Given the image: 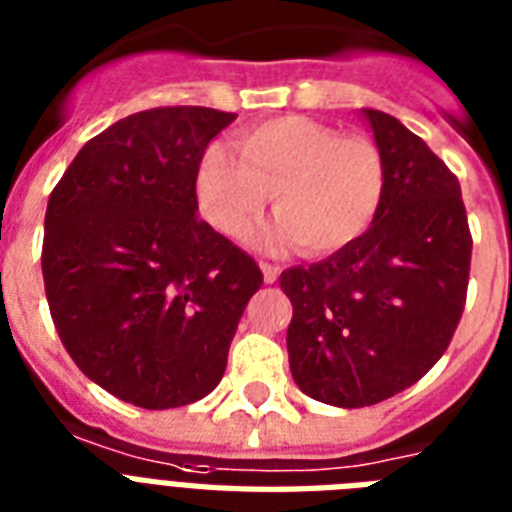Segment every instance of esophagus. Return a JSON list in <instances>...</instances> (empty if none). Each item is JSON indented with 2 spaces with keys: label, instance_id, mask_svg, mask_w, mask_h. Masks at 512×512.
Returning a JSON list of instances; mask_svg holds the SVG:
<instances>
[{
  "label": "esophagus",
  "instance_id": "esophagus-1",
  "mask_svg": "<svg viewBox=\"0 0 512 512\" xmlns=\"http://www.w3.org/2000/svg\"><path fill=\"white\" fill-rule=\"evenodd\" d=\"M260 268H263V279H265V284H273V281L279 279V273H281L279 265H273V263H260Z\"/></svg>",
  "mask_w": 512,
  "mask_h": 512
}]
</instances>
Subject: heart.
I'll list each match as a JSON object with an SVG mask.
<instances>
[{
  "instance_id": "obj_1",
  "label": "heart",
  "mask_w": 512,
  "mask_h": 512,
  "mask_svg": "<svg viewBox=\"0 0 512 512\" xmlns=\"http://www.w3.org/2000/svg\"><path fill=\"white\" fill-rule=\"evenodd\" d=\"M231 156L209 146L196 167V204L215 231L241 239L268 207L271 241H297L308 255L356 244L382 207L385 162L364 135H340L308 116H276L233 138Z\"/></svg>"
}]
</instances>
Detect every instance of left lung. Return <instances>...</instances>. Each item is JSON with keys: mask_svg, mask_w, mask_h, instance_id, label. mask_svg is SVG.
Returning a JSON list of instances; mask_svg holds the SVG:
<instances>
[{"mask_svg": "<svg viewBox=\"0 0 512 512\" xmlns=\"http://www.w3.org/2000/svg\"><path fill=\"white\" fill-rule=\"evenodd\" d=\"M364 116L385 162L372 228L279 279L292 303V377L305 396L342 409L396 396L444 356L465 311L473 252L457 175L396 116Z\"/></svg>", "mask_w": 512, "mask_h": 512, "instance_id": "obj_1", "label": "left lung"}]
</instances>
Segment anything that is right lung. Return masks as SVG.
Instances as JSON below:
<instances>
[{
    "mask_svg": "<svg viewBox=\"0 0 512 512\" xmlns=\"http://www.w3.org/2000/svg\"><path fill=\"white\" fill-rule=\"evenodd\" d=\"M236 114L164 106L84 143L52 188L42 276L68 356L143 409L199 401L223 380L252 257L199 217L196 167Z\"/></svg>",
    "mask_w": 512,
    "mask_h": 512,
    "instance_id": "obj_1",
    "label": "right lung"
}]
</instances>
